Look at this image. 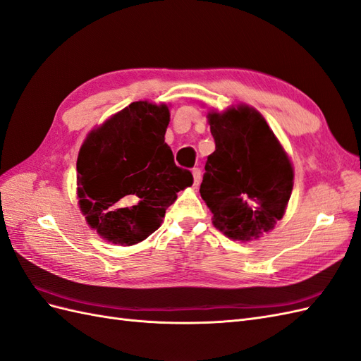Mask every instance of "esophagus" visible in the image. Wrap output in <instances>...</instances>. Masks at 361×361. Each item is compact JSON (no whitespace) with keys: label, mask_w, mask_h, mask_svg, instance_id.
Here are the masks:
<instances>
[{"label":"esophagus","mask_w":361,"mask_h":361,"mask_svg":"<svg viewBox=\"0 0 361 361\" xmlns=\"http://www.w3.org/2000/svg\"><path fill=\"white\" fill-rule=\"evenodd\" d=\"M192 178H194V187H197L200 179H202V171L199 167H194L192 169Z\"/></svg>","instance_id":"esophagus-1"}]
</instances>
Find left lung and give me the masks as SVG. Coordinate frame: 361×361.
<instances>
[{
	"label": "left lung",
	"instance_id": "1",
	"mask_svg": "<svg viewBox=\"0 0 361 361\" xmlns=\"http://www.w3.org/2000/svg\"><path fill=\"white\" fill-rule=\"evenodd\" d=\"M208 120L216 150L204 164L200 196L225 235L258 238L284 216L293 190L288 157L255 109L240 106Z\"/></svg>",
	"mask_w": 361,
	"mask_h": 361
}]
</instances>
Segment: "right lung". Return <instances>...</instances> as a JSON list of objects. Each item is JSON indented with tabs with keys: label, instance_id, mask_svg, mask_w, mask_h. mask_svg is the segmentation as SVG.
<instances>
[{
	"label": "right lung",
	"instance_id": "add662e5",
	"mask_svg": "<svg viewBox=\"0 0 361 361\" xmlns=\"http://www.w3.org/2000/svg\"><path fill=\"white\" fill-rule=\"evenodd\" d=\"M165 104L136 102L91 132L77 158L79 204L103 238L132 246L157 231L178 192L192 185L165 144Z\"/></svg>",
	"mask_w": 361,
	"mask_h": 361
}]
</instances>
